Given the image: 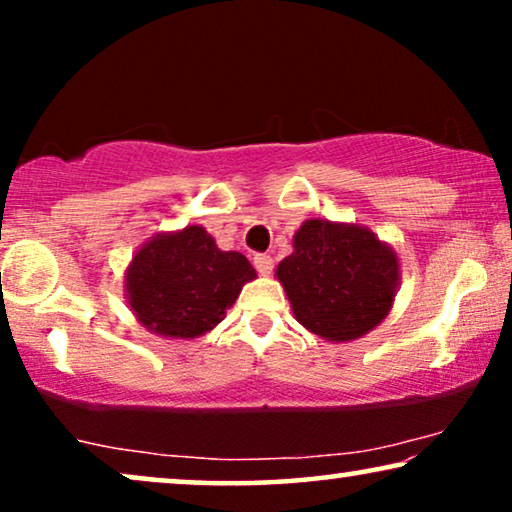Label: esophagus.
Masks as SVG:
<instances>
[{
    "label": "esophagus",
    "instance_id": "esophagus-1",
    "mask_svg": "<svg viewBox=\"0 0 512 512\" xmlns=\"http://www.w3.org/2000/svg\"><path fill=\"white\" fill-rule=\"evenodd\" d=\"M254 265H256V270L261 272V275H270L272 268H275V261H272V258L265 256V254H256Z\"/></svg>",
    "mask_w": 512,
    "mask_h": 512
}]
</instances>
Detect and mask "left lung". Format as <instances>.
<instances>
[{
	"instance_id": "obj_1",
	"label": "left lung",
	"mask_w": 512,
	"mask_h": 512,
	"mask_svg": "<svg viewBox=\"0 0 512 512\" xmlns=\"http://www.w3.org/2000/svg\"><path fill=\"white\" fill-rule=\"evenodd\" d=\"M275 277L298 324L328 342H352L387 319L401 284V263L366 226L307 219Z\"/></svg>"
}]
</instances>
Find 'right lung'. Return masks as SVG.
Returning <instances> with one entry per match:
<instances>
[{"instance_id": "obj_1", "label": "right lung", "mask_w": 512, "mask_h": 512, "mask_svg": "<svg viewBox=\"0 0 512 512\" xmlns=\"http://www.w3.org/2000/svg\"><path fill=\"white\" fill-rule=\"evenodd\" d=\"M256 270L240 251H221L202 226L158 233L125 268V300L149 333L200 338L226 319Z\"/></svg>"}]
</instances>
